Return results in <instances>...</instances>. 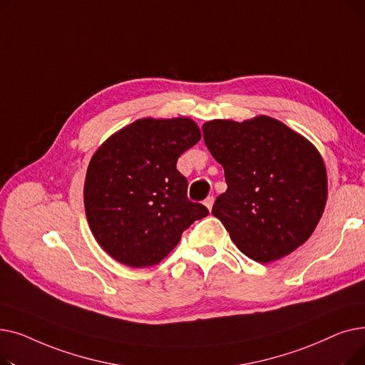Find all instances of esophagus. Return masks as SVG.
Instances as JSON below:
<instances>
[{
  "label": "esophagus",
  "mask_w": 365,
  "mask_h": 365,
  "mask_svg": "<svg viewBox=\"0 0 365 365\" xmlns=\"http://www.w3.org/2000/svg\"><path fill=\"white\" fill-rule=\"evenodd\" d=\"M213 204H215V197H208V198L204 201V205H205L208 210L213 208Z\"/></svg>",
  "instance_id": "esophagus-1"
}]
</instances>
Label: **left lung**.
Instances as JSON below:
<instances>
[{
	"mask_svg": "<svg viewBox=\"0 0 365 365\" xmlns=\"http://www.w3.org/2000/svg\"><path fill=\"white\" fill-rule=\"evenodd\" d=\"M202 136L227 185L212 213L241 253L269 263L308 241L327 202V171L308 139L266 115L208 121Z\"/></svg>",
	"mask_w": 365,
	"mask_h": 365,
	"instance_id": "1",
	"label": "left lung"
}]
</instances>
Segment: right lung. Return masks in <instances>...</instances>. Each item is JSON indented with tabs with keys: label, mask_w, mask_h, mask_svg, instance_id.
Wrapping results in <instances>:
<instances>
[{
	"label": "right lung",
	"mask_w": 365,
	"mask_h": 365,
	"mask_svg": "<svg viewBox=\"0 0 365 365\" xmlns=\"http://www.w3.org/2000/svg\"><path fill=\"white\" fill-rule=\"evenodd\" d=\"M201 139L190 118H142L113 133L91 157L84 207L103 250L130 267L160 263L182 232L208 210L187 200V180L176 168Z\"/></svg>",
	"instance_id": "right-lung-1"
}]
</instances>
